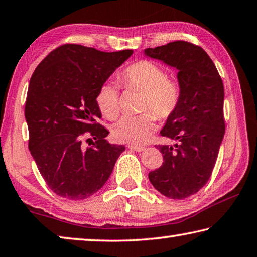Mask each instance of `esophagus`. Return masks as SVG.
<instances>
[{
	"instance_id": "esophagus-1",
	"label": "esophagus",
	"mask_w": 257,
	"mask_h": 257,
	"mask_svg": "<svg viewBox=\"0 0 257 257\" xmlns=\"http://www.w3.org/2000/svg\"><path fill=\"white\" fill-rule=\"evenodd\" d=\"M128 149H129V150H132V151H135V152H143V151L145 150V147H143V146L129 145V146H128Z\"/></svg>"
}]
</instances>
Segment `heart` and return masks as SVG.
<instances>
[{
	"label": "heart",
	"mask_w": 257,
	"mask_h": 257,
	"mask_svg": "<svg viewBox=\"0 0 257 257\" xmlns=\"http://www.w3.org/2000/svg\"><path fill=\"white\" fill-rule=\"evenodd\" d=\"M119 78L127 88L143 92L142 110L147 112L121 118L113 124L112 135L120 143L143 144L155 128V115L165 120L177 110L180 99L179 86L177 82L167 79L163 69L149 60H139L130 64L120 73ZM96 103L107 119H115L120 112L116 86L112 82L103 84L98 89Z\"/></svg>",
	"instance_id": "heart-1"
}]
</instances>
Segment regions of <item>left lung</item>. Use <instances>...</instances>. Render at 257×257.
I'll return each mask as SVG.
<instances>
[{"instance_id":"1","label":"left lung","mask_w":257,"mask_h":257,"mask_svg":"<svg viewBox=\"0 0 257 257\" xmlns=\"http://www.w3.org/2000/svg\"><path fill=\"white\" fill-rule=\"evenodd\" d=\"M144 54L178 70L180 99L160 134L178 144L158 145L163 163L149 173L154 188L172 199H184L205 186L224 136L223 82L201 46L168 43Z\"/></svg>"}]
</instances>
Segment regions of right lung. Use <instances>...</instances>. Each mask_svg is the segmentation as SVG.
<instances>
[{
  "label": "right lung",
  "mask_w": 257,
  "mask_h": 257,
  "mask_svg": "<svg viewBox=\"0 0 257 257\" xmlns=\"http://www.w3.org/2000/svg\"><path fill=\"white\" fill-rule=\"evenodd\" d=\"M134 52H101L77 44L52 51L29 81L25 116L29 151L50 189L80 201L99 190L111 176L123 145L110 144L102 116L98 89ZM90 132V148L82 145Z\"/></svg>",
  "instance_id": "obj_1"
}]
</instances>
